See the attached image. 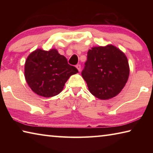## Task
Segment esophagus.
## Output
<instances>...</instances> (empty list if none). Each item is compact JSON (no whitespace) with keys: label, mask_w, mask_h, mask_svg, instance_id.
<instances>
[{"label":"esophagus","mask_w":153,"mask_h":153,"mask_svg":"<svg viewBox=\"0 0 153 153\" xmlns=\"http://www.w3.org/2000/svg\"><path fill=\"white\" fill-rule=\"evenodd\" d=\"M76 68L77 69V70H78L79 71H81V65H76Z\"/></svg>","instance_id":"34e87169"}]
</instances>
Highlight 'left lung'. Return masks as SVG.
<instances>
[{
    "mask_svg": "<svg viewBox=\"0 0 153 153\" xmlns=\"http://www.w3.org/2000/svg\"><path fill=\"white\" fill-rule=\"evenodd\" d=\"M129 74L126 55L111 45L90 49L82 71L90 93L101 100L117 96L125 86Z\"/></svg>",
    "mask_w": 153,
    "mask_h": 153,
    "instance_id": "obj_1",
    "label": "left lung"
}]
</instances>
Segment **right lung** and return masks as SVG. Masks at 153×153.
<instances>
[{"label":"right lung","instance_id":"right-lung-1","mask_svg":"<svg viewBox=\"0 0 153 153\" xmlns=\"http://www.w3.org/2000/svg\"><path fill=\"white\" fill-rule=\"evenodd\" d=\"M78 70L67 63L56 49L33 51L25 63L24 75L33 92L44 97H52L63 90L65 84Z\"/></svg>","mask_w":153,"mask_h":153}]
</instances>
